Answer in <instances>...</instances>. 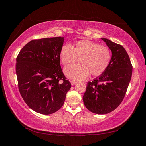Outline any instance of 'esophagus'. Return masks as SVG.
<instances>
[{"mask_svg":"<svg viewBox=\"0 0 146 146\" xmlns=\"http://www.w3.org/2000/svg\"><path fill=\"white\" fill-rule=\"evenodd\" d=\"M70 82H71V85H75V84L76 83V81H75V80H70Z\"/></svg>","mask_w":146,"mask_h":146,"instance_id":"esophagus-1","label":"esophagus"}]
</instances>
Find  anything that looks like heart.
Segmentation results:
<instances>
[{
	"label": "heart",
	"mask_w": 146,
	"mask_h": 146,
	"mask_svg": "<svg viewBox=\"0 0 146 146\" xmlns=\"http://www.w3.org/2000/svg\"><path fill=\"white\" fill-rule=\"evenodd\" d=\"M110 49L91 40L76 42L74 46L65 44L61 48L60 59L64 66L71 65L79 59L80 63L68 66L64 70L71 79L82 80L91 75H101L107 70L111 61Z\"/></svg>",
	"instance_id": "heart-1"
}]
</instances>
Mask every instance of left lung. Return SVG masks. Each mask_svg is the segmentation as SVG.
Instances as JSON below:
<instances>
[{
	"instance_id": "8db88e82",
	"label": "left lung",
	"mask_w": 146,
	"mask_h": 146,
	"mask_svg": "<svg viewBox=\"0 0 146 146\" xmlns=\"http://www.w3.org/2000/svg\"><path fill=\"white\" fill-rule=\"evenodd\" d=\"M102 40L111 50V61L104 73L88 82L83 96L86 108L99 115L113 111L122 102L133 71L129 56L123 47L107 38Z\"/></svg>"
}]
</instances>
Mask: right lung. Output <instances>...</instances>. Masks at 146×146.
I'll return each instance as SVG.
<instances>
[{
  "label": "right lung",
  "mask_w": 146,
  "mask_h": 146,
  "mask_svg": "<svg viewBox=\"0 0 146 146\" xmlns=\"http://www.w3.org/2000/svg\"><path fill=\"white\" fill-rule=\"evenodd\" d=\"M64 39L58 36L31 40L16 58L20 93L26 104L40 114L60 110L71 88L60 64Z\"/></svg>",
  "instance_id": "1"
}]
</instances>
